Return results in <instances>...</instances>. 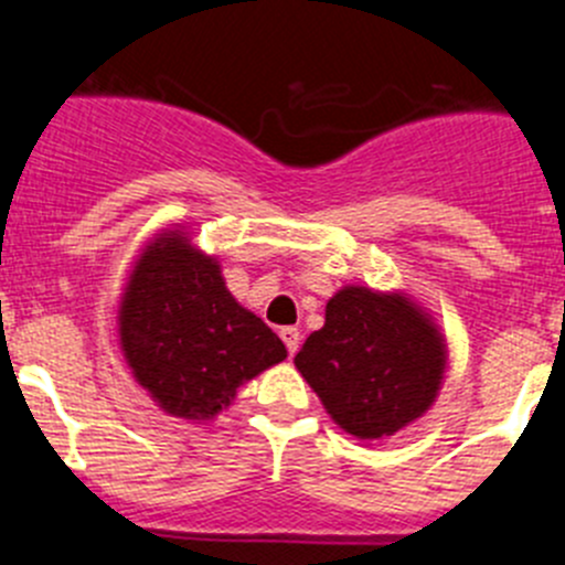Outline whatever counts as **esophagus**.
<instances>
[{
	"label": "esophagus",
	"mask_w": 565,
	"mask_h": 565,
	"mask_svg": "<svg viewBox=\"0 0 565 565\" xmlns=\"http://www.w3.org/2000/svg\"><path fill=\"white\" fill-rule=\"evenodd\" d=\"M281 340H284V345H287L289 358H292V354L298 352V345H301V332H298L295 327H284L281 329Z\"/></svg>",
	"instance_id": "34e87169"
}]
</instances>
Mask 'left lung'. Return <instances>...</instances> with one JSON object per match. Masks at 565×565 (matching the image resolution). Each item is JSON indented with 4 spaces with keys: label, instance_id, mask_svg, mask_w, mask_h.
Returning a JSON list of instances; mask_svg holds the SVG:
<instances>
[{
    "label": "left lung",
    "instance_id": "1",
    "mask_svg": "<svg viewBox=\"0 0 565 565\" xmlns=\"http://www.w3.org/2000/svg\"><path fill=\"white\" fill-rule=\"evenodd\" d=\"M295 365L345 434L383 439L422 416L436 399L445 343L403 295L345 287L327 303Z\"/></svg>",
    "mask_w": 565,
    "mask_h": 565
}]
</instances>
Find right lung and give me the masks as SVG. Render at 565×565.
<instances>
[{
  "label": "right lung",
  "mask_w": 565,
  "mask_h": 565,
  "mask_svg": "<svg viewBox=\"0 0 565 565\" xmlns=\"http://www.w3.org/2000/svg\"><path fill=\"white\" fill-rule=\"evenodd\" d=\"M120 343L137 383L185 419L220 414L238 385L287 358L281 338L227 292L216 258L180 233L160 236L137 262Z\"/></svg>",
  "instance_id": "1"
}]
</instances>
